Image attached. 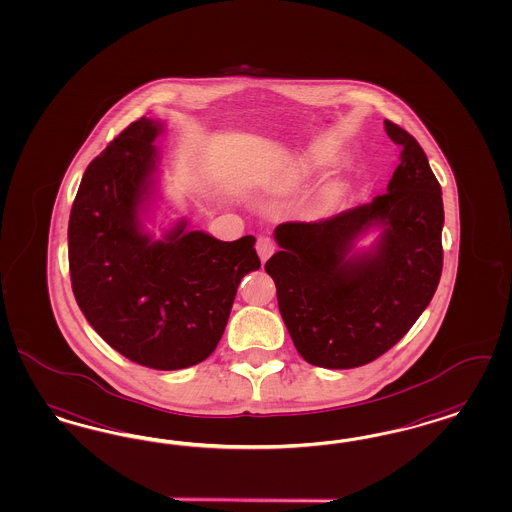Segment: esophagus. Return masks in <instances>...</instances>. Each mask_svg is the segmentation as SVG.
<instances>
[{"label": "esophagus", "instance_id": "34e87169", "mask_svg": "<svg viewBox=\"0 0 512 512\" xmlns=\"http://www.w3.org/2000/svg\"><path fill=\"white\" fill-rule=\"evenodd\" d=\"M256 250H258V256L262 262H267L269 256L275 252V241L269 239V237H260L258 243H256Z\"/></svg>", "mask_w": 512, "mask_h": 512}]
</instances>
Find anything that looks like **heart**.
I'll return each instance as SVG.
<instances>
[{
  "label": "heart",
  "instance_id": "obj_1",
  "mask_svg": "<svg viewBox=\"0 0 512 512\" xmlns=\"http://www.w3.org/2000/svg\"><path fill=\"white\" fill-rule=\"evenodd\" d=\"M332 193H334V191H332Z\"/></svg>",
  "mask_w": 512,
  "mask_h": 512
}]
</instances>
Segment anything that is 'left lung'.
<instances>
[{"label":"left lung","instance_id":"8db88e82","mask_svg":"<svg viewBox=\"0 0 512 512\" xmlns=\"http://www.w3.org/2000/svg\"><path fill=\"white\" fill-rule=\"evenodd\" d=\"M400 163L387 191L317 222H284L265 271L288 334L309 364L345 370L389 351L433 300L442 275V190L416 138L385 119ZM372 225L379 243L353 253Z\"/></svg>","mask_w":512,"mask_h":512}]
</instances>
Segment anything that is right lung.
I'll use <instances>...</instances> for the list:
<instances>
[{
    "instance_id": "add662e5",
    "label": "right lung",
    "mask_w": 512,
    "mask_h": 512,
    "mask_svg": "<svg viewBox=\"0 0 512 512\" xmlns=\"http://www.w3.org/2000/svg\"><path fill=\"white\" fill-rule=\"evenodd\" d=\"M161 123L140 117L91 161L68 224L72 290L85 319L117 353L153 370L199 364L216 349L241 279L260 269L252 235L218 241L176 224L142 231Z\"/></svg>"
}]
</instances>
